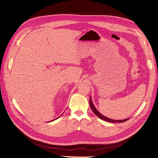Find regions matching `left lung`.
I'll return each instance as SVG.
<instances>
[{
  "label": "left lung",
  "instance_id": "left-lung-1",
  "mask_svg": "<svg viewBox=\"0 0 158 158\" xmlns=\"http://www.w3.org/2000/svg\"><path fill=\"white\" fill-rule=\"evenodd\" d=\"M89 105H90V107H91V109L92 110V111L96 115L99 117V118H100V119L104 120V121H106V122H110V123H117V122L122 123V122H126V121L129 119V118H127V119H123V120H114V119L108 118V117H106L105 116L102 115L101 113H100L98 112V110L96 109V107L94 106V105H93L92 101V100H91V98H89Z\"/></svg>",
  "mask_w": 158,
  "mask_h": 158
}]
</instances>
